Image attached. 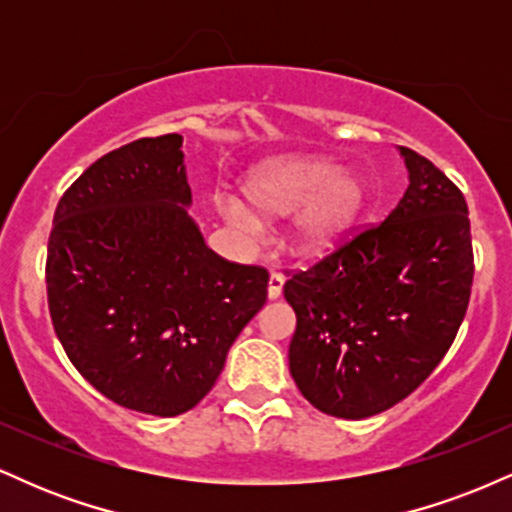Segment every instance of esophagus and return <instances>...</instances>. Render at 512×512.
<instances>
[{"instance_id":"esophagus-1","label":"esophagus","mask_w":512,"mask_h":512,"mask_svg":"<svg viewBox=\"0 0 512 512\" xmlns=\"http://www.w3.org/2000/svg\"><path fill=\"white\" fill-rule=\"evenodd\" d=\"M281 291H284V274H279V272H272L269 274V286H267V296L272 298H279L281 296Z\"/></svg>"}]
</instances>
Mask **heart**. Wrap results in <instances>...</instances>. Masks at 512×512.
<instances>
[{
    "instance_id": "b5f03b06",
    "label": "heart",
    "mask_w": 512,
    "mask_h": 512,
    "mask_svg": "<svg viewBox=\"0 0 512 512\" xmlns=\"http://www.w3.org/2000/svg\"><path fill=\"white\" fill-rule=\"evenodd\" d=\"M245 195L267 214H296L298 245L308 252L327 250L354 221L363 187L354 175L337 173V166L320 158L274 163L257 170L245 182ZM221 211L233 226L255 231L257 216L240 199H221Z\"/></svg>"
}]
</instances>
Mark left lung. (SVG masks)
Here are the masks:
<instances>
[{"mask_svg":"<svg viewBox=\"0 0 512 512\" xmlns=\"http://www.w3.org/2000/svg\"><path fill=\"white\" fill-rule=\"evenodd\" d=\"M409 187L385 221L289 272V368L322 414L366 419L409 397L455 342L474 279L460 187L402 146Z\"/></svg>","mask_w":512,"mask_h":512,"instance_id":"1","label":"left lung"}]
</instances>
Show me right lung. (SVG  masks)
I'll return each mask as SVG.
<instances>
[{"label": "right lung", "instance_id": "add662e5", "mask_svg": "<svg viewBox=\"0 0 512 512\" xmlns=\"http://www.w3.org/2000/svg\"><path fill=\"white\" fill-rule=\"evenodd\" d=\"M182 137H144L98 158L55 209L45 262L62 349L125 409H195L267 303L269 272L207 248L187 216Z\"/></svg>", "mask_w": 512, "mask_h": 512}]
</instances>
